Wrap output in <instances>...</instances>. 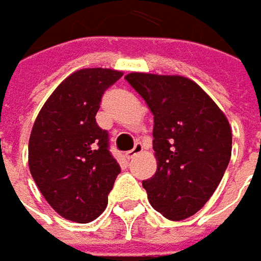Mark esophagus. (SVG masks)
<instances>
[{
	"mask_svg": "<svg viewBox=\"0 0 261 261\" xmlns=\"http://www.w3.org/2000/svg\"><path fill=\"white\" fill-rule=\"evenodd\" d=\"M142 151H143V145H142L140 142H137V143L134 145V148H133L131 151H128V152H127V158L130 160V158L136 156L137 154H140Z\"/></svg>",
	"mask_w": 261,
	"mask_h": 261,
	"instance_id": "esophagus-1",
	"label": "esophagus"
}]
</instances>
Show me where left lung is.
I'll return each mask as SVG.
<instances>
[{
	"label": "left lung",
	"instance_id": "left-lung-1",
	"mask_svg": "<svg viewBox=\"0 0 261 261\" xmlns=\"http://www.w3.org/2000/svg\"><path fill=\"white\" fill-rule=\"evenodd\" d=\"M125 81L154 115L156 172L143 180L151 206L180 221L211 199L231 156L224 112L196 82L178 74L130 73Z\"/></svg>",
	"mask_w": 261,
	"mask_h": 261
}]
</instances>
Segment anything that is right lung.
I'll return each mask as SVG.
<instances>
[{"label":"right lung","instance_id":"obj_1","mask_svg":"<svg viewBox=\"0 0 261 261\" xmlns=\"http://www.w3.org/2000/svg\"><path fill=\"white\" fill-rule=\"evenodd\" d=\"M122 71L82 68L57 86L38 112L28 143L31 176L62 218L91 223L107 206L121 169L95 122L107 88Z\"/></svg>","mask_w":261,"mask_h":261}]
</instances>
